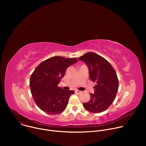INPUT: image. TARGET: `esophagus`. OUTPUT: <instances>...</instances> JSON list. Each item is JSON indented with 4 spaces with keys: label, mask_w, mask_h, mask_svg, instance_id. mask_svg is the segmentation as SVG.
<instances>
[{
    "label": "esophagus",
    "mask_w": 146,
    "mask_h": 146,
    "mask_svg": "<svg viewBox=\"0 0 146 146\" xmlns=\"http://www.w3.org/2000/svg\"><path fill=\"white\" fill-rule=\"evenodd\" d=\"M75 92H76V94H80V93L81 92V91H79V90H76V91H75Z\"/></svg>",
    "instance_id": "34e87169"
}]
</instances>
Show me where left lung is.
Here are the masks:
<instances>
[{"label":"left lung","instance_id":"left-lung-1","mask_svg":"<svg viewBox=\"0 0 146 146\" xmlns=\"http://www.w3.org/2000/svg\"><path fill=\"white\" fill-rule=\"evenodd\" d=\"M87 65L91 80L96 82L94 94L83 106L90 112L99 113L106 110L113 102L118 90L116 72L109 62L94 52H87L78 58Z\"/></svg>","mask_w":146,"mask_h":146}]
</instances>
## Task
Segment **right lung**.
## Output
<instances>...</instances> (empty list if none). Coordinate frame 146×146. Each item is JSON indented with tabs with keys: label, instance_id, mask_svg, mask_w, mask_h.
Masks as SVG:
<instances>
[{
	"label": "right lung",
	"instance_id": "obj_1",
	"mask_svg": "<svg viewBox=\"0 0 146 146\" xmlns=\"http://www.w3.org/2000/svg\"><path fill=\"white\" fill-rule=\"evenodd\" d=\"M76 58L56 56L40 64L30 78V88L36 105L48 114H58L66 108L69 97L74 92L58 87L67 68L76 63Z\"/></svg>",
	"mask_w": 146,
	"mask_h": 146
}]
</instances>
